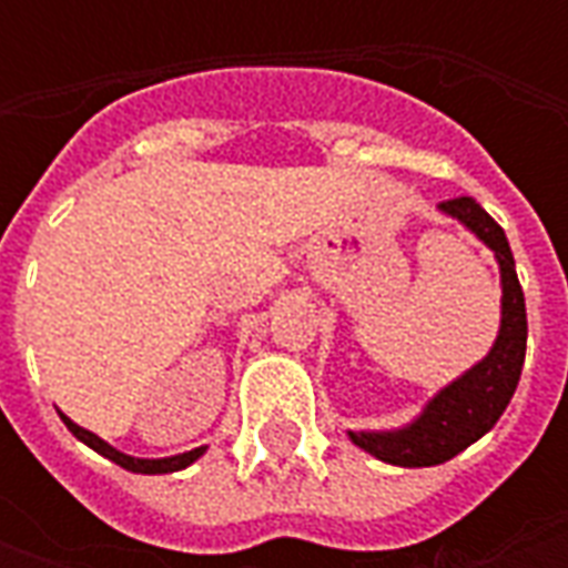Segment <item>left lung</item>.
<instances>
[{"label":"left lung","mask_w":568,"mask_h":568,"mask_svg":"<svg viewBox=\"0 0 568 568\" xmlns=\"http://www.w3.org/2000/svg\"><path fill=\"white\" fill-rule=\"evenodd\" d=\"M439 211L462 221L496 255L499 281H503V318L490 354L474 363L465 376L448 382L439 395H433V402L426 404L424 414L414 424L402 429H382V433H366V429L347 433L354 446L376 455L379 462L402 468L443 465L458 452H465L470 443H477L484 433H490L493 424L503 417L506 404L513 402L515 385L521 379V366H525V347H528L525 294L503 227L470 195L448 199L439 205Z\"/></svg>","instance_id":"1"}]
</instances>
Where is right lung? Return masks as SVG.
<instances>
[{
	"mask_svg": "<svg viewBox=\"0 0 568 568\" xmlns=\"http://www.w3.org/2000/svg\"><path fill=\"white\" fill-rule=\"evenodd\" d=\"M62 417V424L72 429V436L81 439L84 446H91L98 455L103 458H110V462H116L120 468L132 470V474H173V470H183L189 468L195 458H202L205 455V446L202 448H192V452H183V455H170V458H132V455H125L120 448H113L110 443H103L100 436H94L91 429H84V426H78L75 420H69L65 414H59Z\"/></svg>",
	"mask_w": 568,
	"mask_h": 568,
	"instance_id": "1",
	"label": "right lung"
}]
</instances>
